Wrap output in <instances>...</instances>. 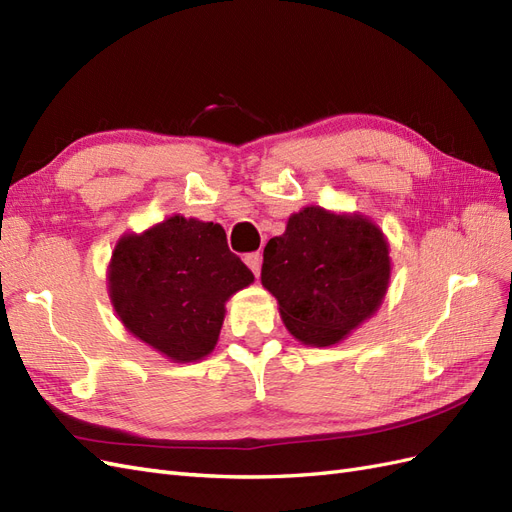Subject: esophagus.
Returning a JSON list of instances; mask_svg holds the SVG:
<instances>
[{
  "label": "esophagus",
  "instance_id": "34e87169",
  "mask_svg": "<svg viewBox=\"0 0 512 512\" xmlns=\"http://www.w3.org/2000/svg\"><path fill=\"white\" fill-rule=\"evenodd\" d=\"M245 265L252 269V273L258 277L260 275V265H262V256L258 254V252H254V254H247L245 256Z\"/></svg>",
  "mask_w": 512,
  "mask_h": 512
}]
</instances>
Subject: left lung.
Returning <instances> with one entry per match:
<instances>
[{"mask_svg": "<svg viewBox=\"0 0 512 512\" xmlns=\"http://www.w3.org/2000/svg\"><path fill=\"white\" fill-rule=\"evenodd\" d=\"M262 256L260 282L305 346L342 342L378 312L391 282L389 241L361 213L303 207Z\"/></svg>", "mask_w": 512, "mask_h": 512, "instance_id": "left-lung-1", "label": "left lung"}]
</instances>
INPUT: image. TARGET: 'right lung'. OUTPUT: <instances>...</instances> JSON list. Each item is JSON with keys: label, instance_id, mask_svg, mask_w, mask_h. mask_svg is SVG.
Here are the masks:
<instances>
[{"label": "right lung", "instance_id": "right-lung-1", "mask_svg": "<svg viewBox=\"0 0 512 512\" xmlns=\"http://www.w3.org/2000/svg\"><path fill=\"white\" fill-rule=\"evenodd\" d=\"M106 282L126 331L173 363H194L213 352L226 301L254 273L228 250L220 224L175 213L141 235L123 232Z\"/></svg>", "mask_w": 512, "mask_h": 512}]
</instances>
